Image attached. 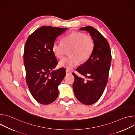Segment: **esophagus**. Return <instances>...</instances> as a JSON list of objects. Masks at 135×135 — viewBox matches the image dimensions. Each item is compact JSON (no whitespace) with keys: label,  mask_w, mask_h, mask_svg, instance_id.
<instances>
[{"label":"esophagus","mask_w":135,"mask_h":135,"mask_svg":"<svg viewBox=\"0 0 135 135\" xmlns=\"http://www.w3.org/2000/svg\"><path fill=\"white\" fill-rule=\"evenodd\" d=\"M66 74H69L71 73V71L68 69L66 70Z\"/></svg>","instance_id":"esophagus-1"}]
</instances>
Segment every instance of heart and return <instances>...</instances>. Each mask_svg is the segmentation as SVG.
Segmentation results:
<instances>
[{
    "mask_svg": "<svg viewBox=\"0 0 135 135\" xmlns=\"http://www.w3.org/2000/svg\"><path fill=\"white\" fill-rule=\"evenodd\" d=\"M94 46L93 38L83 32L73 31L66 36L61 40V42H54L52 46V50L57 58H62L66 50L69 48L68 54L59 62V66L68 69L76 66L80 62H84L91 55Z\"/></svg>",
    "mask_w": 135,
    "mask_h": 135,
    "instance_id": "b5f03b06",
    "label": "heart"
}]
</instances>
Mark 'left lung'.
I'll return each instance as SVG.
<instances>
[{"instance_id": "8db88e82", "label": "left lung", "mask_w": 135, "mask_h": 135, "mask_svg": "<svg viewBox=\"0 0 135 135\" xmlns=\"http://www.w3.org/2000/svg\"><path fill=\"white\" fill-rule=\"evenodd\" d=\"M89 32L94 43L93 51L89 59L76 71L87 80L73 73V90L76 98L86 105L97 102L102 95L108 82L111 63V50L106 38L92 27L82 28Z\"/></svg>"}]
</instances>
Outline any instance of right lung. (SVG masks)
<instances>
[{
    "label": "right lung",
    "mask_w": 135,
    "mask_h": 135,
    "mask_svg": "<svg viewBox=\"0 0 135 135\" xmlns=\"http://www.w3.org/2000/svg\"><path fill=\"white\" fill-rule=\"evenodd\" d=\"M67 28L43 26L29 36L26 42L23 61L26 82L34 99L48 105L58 97V85L66 75L64 68L55 71L57 61L52 50L56 38Z\"/></svg>",
    "instance_id": "obj_1"
}]
</instances>
